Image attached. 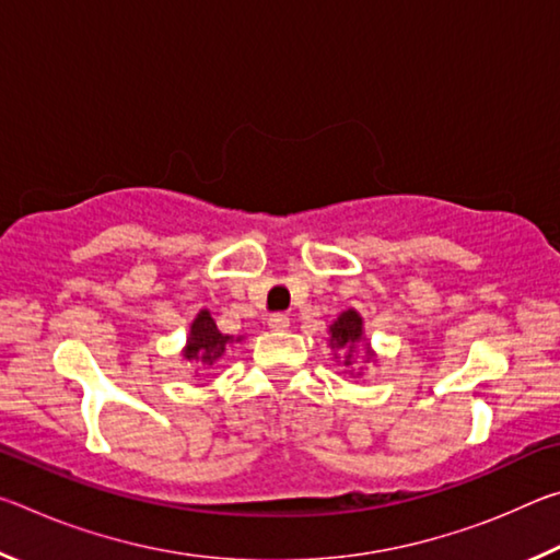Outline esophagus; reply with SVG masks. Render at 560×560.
Instances as JSON below:
<instances>
[{"label": "esophagus", "instance_id": "esophagus-1", "mask_svg": "<svg viewBox=\"0 0 560 560\" xmlns=\"http://www.w3.org/2000/svg\"><path fill=\"white\" fill-rule=\"evenodd\" d=\"M267 326H269V330H287L289 328V316L273 314V316H269Z\"/></svg>", "mask_w": 560, "mask_h": 560}]
</instances>
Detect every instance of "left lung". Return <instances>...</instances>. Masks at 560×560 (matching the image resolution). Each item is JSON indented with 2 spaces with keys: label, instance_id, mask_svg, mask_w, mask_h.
<instances>
[{
  "label": "left lung",
  "instance_id": "left-lung-1",
  "mask_svg": "<svg viewBox=\"0 0 560 560\" xmlns=\"http://www.w3.org/2000/svg\"><path fill=\"white\" fill-rule=\"evenodd\" d=\"M326 334H328V346H330V350H334V360L336 363H343L348 375H353V377L363 375V366L357 368L358 359L364 365L375 363L377 360L371 340L365 338L363 316H360L355 308L340 311L338 318L328 324Z\"/></svg>",
  "mask_w": 560,
  "mask_h": 560
}]
</instances>
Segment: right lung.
Returning <instances> with one entry per match:
<instances>
[{
	"label": "right lung",
	"instance_id": "add662e5",
	"mask_svg": "<svg viewBox=\"0 0 560 560\" xmlns=\"http://www.w3.org/2000/svg\"><path fill=\"white\" fill-rule=\"evenodd\" d=\"M244 336L234 338V336H224L217 328L212 314L207 308H202L200 314L192 318L189 324V334L185 340V348L179 350L185 363H200V365H214L217 360L224 355V350L232 343H242Z\"/></svg>",
	"mask_w": 560,
	"mask_h": 560
}]
</instances>
